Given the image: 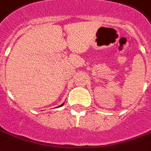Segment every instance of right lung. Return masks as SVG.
Wrapping results in <instances>:
<instances>
[{
  "instance_id": "right-lung-1",
  "label": "right lung",
  "mask_w": 151,
  "mask_h": 151,
  "mask_svg": "<svg viewBox=\"0 0 151 151\" xmlns=\"http://www.w3.org/2000/svg\"><path fill=\"white\" fill-rule=\"evenodd\" d=\"M63 106V104H62V105H61V106Z\"/></svg>"
}]
</instances>
